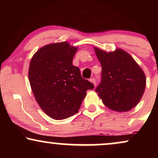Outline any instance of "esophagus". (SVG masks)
<instances>
[{"label":"esophagus","mask_w":158,"mask_h":158,"mask_svg":"<svg viewBox=\"0 0 158 158\" xmlns=\"http://www.w3.org/2000/svg\"><path fill=\"white\" fill-rule=\"evenodd\" d=\"M90 81H91L92 83L94 85H96V84H97V81H96V79H94V78H91V79H90Z\"/></svg>","instance_id":"obj_1"}]
</instances>
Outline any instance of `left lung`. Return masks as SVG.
<instances>
[{
    "label": "left lung",
    "instance_id": "8db88e82",
    "mask_svg": "<svg viewBox=\"0 0 158 158\" xmlns=\"http://www.w3.org/2000/svg\"><path fill=\"white\" fill-rule=\"evenodd\" d=\"M102 66L101 81L95 91L106 107L116 111L132 109L146 88V76L128 52L120 49L107 52L95 48Z\"/></svg>",
    "mask_w": 158,
    "mask_h": 158
}]
</instances>
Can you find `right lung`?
I'll use <instances>...</instances> for the list:
<instances>
[{
	"mask_svg": "<svg viewBox=\"0 0 158 158\" xmlns=\"http://www.w3.org/2000/svg\"><path fill=\"white\" fill-rule=\"evenodd\" d=\"M77 48L66 41L46 45L32 56L29 81L36 101L50 117L60 120L77 114L93 83L73 65Z\"/></svg>",
	"mask_w": 158,
	"mask_h": 158,
	"instance_id": "right-lung-1",
	"label": "right lung"
}]
</instances>
